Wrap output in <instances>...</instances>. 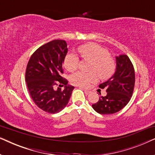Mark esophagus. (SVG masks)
I'll use <instances>...</instances> for the list:
<instances>
[{
	"label": "esophagus",
	"instance_id": "34e87169",
	"mask_svg": "<svg viewBox=\"0 0 155 155\" xmlns=\"http://www.w3.org/2000/svg\"><path fill=\"white\" fill-rule=\"evenodd\" d=\"M81 89H82V90H84V93H85L86 94H90V90H85V89H84V88H82V87H81Z\"/></svg>",
	"mask_w": 155,
	"mask_h": 155
}]
</instances>
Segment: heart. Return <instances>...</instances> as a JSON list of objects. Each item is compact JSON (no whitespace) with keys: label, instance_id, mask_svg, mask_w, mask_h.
I'll return each mask as SVG.
<instances>
[{"label":"heart","instance_id":"1","mask_svg":"<svg viewBox=\"0 0 155 155\" xmlns=\"http://www.w3.org/2000/svg\"><path fill=\"white\" fill-rule=\"evenodd\" d=\"M82 58L92 61L90 71L84 73L79 71L71 76V81L75 85L87 87L91 82L97 80V75L101 80H107L113 75L116 70V61L109 56L107 48L95 43H88L78 48ZM79 64V58L76 55L68 54L64 59V66L69 72L76 71Z\"/></svg>","mask_w":155,"mask_h":155}]
</instances>
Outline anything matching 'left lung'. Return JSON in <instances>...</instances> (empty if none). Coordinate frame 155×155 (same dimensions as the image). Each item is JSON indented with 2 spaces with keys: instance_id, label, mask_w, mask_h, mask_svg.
<instances>
[{
  "instance_id": "obj_1",
  "label": "left lung",
  "mask_w": 155,
  "mask_h": 155,
  "mask_svg": "<svg viewBox=\"0 0 155 155\" xmlns=\"http://www.w3.org/2000/svg\"><path fill=\"white\" fill-rule=\"evenodd\" d=\"M116 61L115 73L99 85L101 89H107V95L101 96L99 101L92 104L93 109L100 114H112L119 111L128 104L133 95L135 78L132 63L125 54L116 56Z\"/></svg>"
}]
</instances>
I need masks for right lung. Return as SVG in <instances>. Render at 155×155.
Instances as JSON below:
<instances>
[{
  "label": "right lung",
  "mask_w": 155,
  "mask_h": 155,
  "mask_svg": "<svg viewBox=\"0 0 155 155\" xmlns=\"http://www.w3.org/2000/svg\"><path fill=\"white\" fill-rule=\"evenodd\" d=\"M68 52L64 40H54L40 46L31 55L27 65L25 80L36 105L49 114L66 107L74 87L63 78V63ZM59 87L56 89V86ZM64 85L62 90L60 87Z\"/></svg>",
  "instance_id": "add662e5"
}]
</instances>
